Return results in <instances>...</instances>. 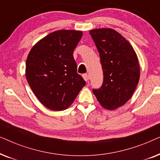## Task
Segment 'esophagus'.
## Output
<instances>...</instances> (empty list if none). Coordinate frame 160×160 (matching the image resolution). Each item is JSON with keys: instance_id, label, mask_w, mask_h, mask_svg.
<instances>
[{"instance_id": "obj_1", "label": "esophagus", "mask_w": 160, "mask_h": 160, "mask_svg": "<svg viewBox=\"0 0 160 160\" xmlns=\"http://www.w3.org/2000/svg\"><path fill=\"white\" fill-rule=\"evenodd\" d=\"M82 77H83V78H84V79L85 81H86V82H88V80H89L88 74H87V73L83 74V75H82Z\"/></svg>"}]
</instances>
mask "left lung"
Listing matches in <instances>:
<instances>
[{
    "label": "left lung",
    "mask_w": 160,
    "mask_h": 160,
    "mask_svg": "<svg viewBox=\"0 0 160 160\" xmlns=\"http://www.w3.org/2000/svg\"><path fill=\"white\" fill-rule=\"evenodd\" d=\"M99 52L103 82L92 92L100 105L113 110L126 103L139 82L140 67L136 53L121 34L101 28L89 31Z\"/></svg>",
    "instance_id": "obj_1"
}]
</instances>
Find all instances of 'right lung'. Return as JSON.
Segmentation results:
<instances>
[{
  "mask_svg": "<svg viewBox=\"0 0 160 160\" xmlns=\"http://www.w3.org/2000/svg\"><path fill=\"white\" fill-rule=\"evenodd\" d=\"M77 30H58L39 41L26 61V78L35 95L52 111H63L86 82L77 73L73 53L82 37Z\"/></svg>",
  "mask_w": 160,
  "mask_h": 160,
  "instance_id": "1",
  "label": "right lung"
}]
</instances>
